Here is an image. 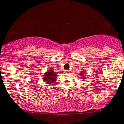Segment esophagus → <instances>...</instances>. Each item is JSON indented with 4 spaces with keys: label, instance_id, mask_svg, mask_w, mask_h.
Listing matches in <instances>:
<instances>
[{
    "label": "esophagus",
    "instance_id": "esophagus-1",
    "mask_svg": "<svg viewBox=\"0 0 124 124\" xmlns=\"http://www.w3.org/2000/svg\"><path fill=\"white\" fill-rule=\"evenodd\" d=\"M65 72L66 73H68L69 72V71L68 70H65Z\"/></svg>",
    "mask_w": 124,
    "mask_h": 124
}]
</instances>
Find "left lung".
<instances>
[{
  "instance_id": "left-lung-1",
  "label": "left lung",
  "mask_w": 124,
  "mask_h": 124,
  "mask_svg": "<svg viewBox=\"0 0 124 124\" xmlns=\"http://www.w3.org/2000/svg\"><path fill=\"white\" fill-rule=\"evenodd\" d=\"M84 72H85V71H83V72H82H82H81V73H82V74H84ZM82 74H81V75H82ZM82 78H83V79H85V77H83Z\"/></svg>"
}]
</instances>
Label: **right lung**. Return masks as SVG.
I'll use <instances>...</instances> for the list:
<instances>
[{
	"label": "right lung",
	"mask_w": 124,
	"mask_h": 124,
	"mask_svg": "<svg viewBox=\"0 0 124 124\" xmlns=\"http://www.w3.org/2000/svg\"><path fill=\"white\" fill-rule=\"evenodd\" d=\"M58 75L52 69H50L49 70L46 72L43 76V80L47 84H54L56 80Z\"/></svg>",
	"instance_id": "right-lung-1"
}]
</instances>
